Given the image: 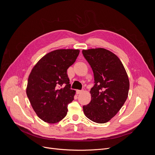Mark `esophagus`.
Here are the masks:
<instances>
[{
	"label": "esophagus",
	"instance_id": "34e87169",
	"mask_svg": "<svg viewBox=\"0 0 155 155\" xmlns=\"http://www.w3.org/2000/svg\"><path fill=\"white\" fill-rule=\"evenodd\" d=\"M83 92V91H80V90H77V91H76V93H77V94H79L82 93Z\"/></svg>",
	"mask_w": 155,
	"mask_h": 155
}]
</instances>
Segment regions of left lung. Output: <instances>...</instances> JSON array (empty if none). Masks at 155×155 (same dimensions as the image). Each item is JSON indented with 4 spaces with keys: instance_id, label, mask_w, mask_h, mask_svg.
<instances>
[{
    "instance_id": "obj_1",
    "label": "left lung",
    "mask_w": 155,
    "mask_h": 155,
    "mask_svg": "<svg viewBox=\"0 0 155 155\" xmlns=\"http://www.w3.org/2000/svg\"><path fill=\"white\" fill-rule=\"evenodd\" d=\"M94 77L91 88V101L83 107L87 118L94 122L104 124L111 120L127 98L129 80L118 56L105 48L83 50Z\"/></svg>"
}]
</instances>
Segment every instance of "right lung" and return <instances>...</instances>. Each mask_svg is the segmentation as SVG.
<instances>
[{
    "instance_id": "right-lung-1",
    "label": "right lung",
    "mask_w": 155,
    "mask_h": 155,
    "mask_svg": "<svg viewBox=\"0 0 155 155\" xmlns=\"http://www.w3.org/2000/svg\"><path fill=\"white\" fill-rule=\"evenodd\" d=\"M79 54V50L75 49L54 50L31 70L26 94L37 116L45 122L58 123L67 114L68 105L74 100L76 91L70 89L67 72Z\"/></svg>"
}]
</instances>
